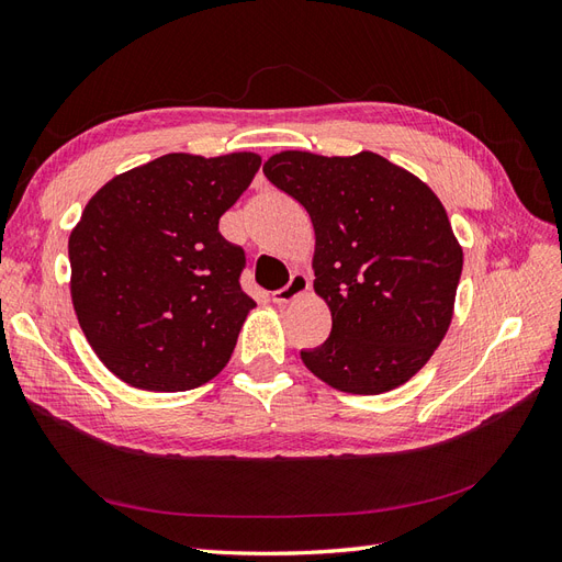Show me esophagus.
I'll return each instance as SVG.
<instances>
[{
  "instance_id": "obj_1",
  "label": "esophagus",
  "mask_w": 562,
  "mask_h": 562,
  "mask_svg": "<svg viewBox=\"0 0 562 562\" xmlns=\"http://www.w3.org/2000/svg\"><path fill=\"white\" fill-rule=\"evenodd\" d=\"M307 291H310V279L305 274H300V271H295L291 281H288L283 288H279V291L271 293V300H274L277 305H288V302L305 295Z\"/></svg>"
}]
</instances>
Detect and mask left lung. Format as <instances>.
I'll use <instances>...</instances> for the list:
<instances>
[{
  "label": "left lung",
  "mask_w": 562,
  "mask_h": 562,
  "mask_svg": "<svg viewBox=\"0 0 562 562\" xmlns=\"http://www.w3.org/2000/svg\"><path fill=\"white\" fill-rule=\"evenodd\" d=\"M265 177L310 212L314 291L333 318L305 367L350 394H381L426 367L447 336L463 250L445 205L383 156L281 150Z\"/></svg>",
  "instance_id": "left-lung-1"
}]
</instances>
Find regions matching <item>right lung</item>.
<instances>
[{
    "mask_svg": "<svg viewBox=\"0 0 562 562\" xmlns=\"http://www.w3.org/2000/svg\"><path fill=\"white\" fill-rule=\"evenodd\" d=\"M262 158L168 154L113 177L68 238L70 297L87 342L132 387L181 392L229 361L255 300L246 252L220 234Z\"/></svg>",
    "mask_w": 562,
    "mask_h": 562,
    "instance_id": "right-lung-1",
    "label": "right lung"
}]
</instances>
